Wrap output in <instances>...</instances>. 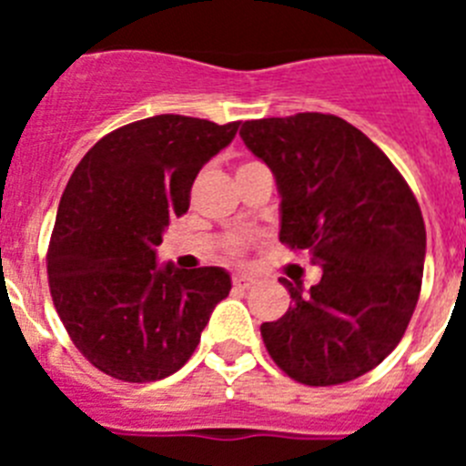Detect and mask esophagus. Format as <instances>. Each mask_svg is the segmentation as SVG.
I'll list each match as a JSON object with an SVG mask.
<instances>
[{
  "instance_id": "obj_1",
  "label": "esophagus",
  "mask_w": 466,
  "mask_h": 466,
  "mask_svg": "<svg viewBox=\"0 0 466 466\" xmlns=\"http://www.w3.org/2000/svg\"><path fill=\"white\" fill-rule=\"evenodd\" d=\"M233 284H236V289H249L254 284V278H249V275H236Z\"/></svg>"
}]
</instances>
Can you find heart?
Here are the masks:
<instances>
[{"instance_id":"obj_1","label":"heart","mask_w":466,"mask_h":466,"mask_svg":"<svg viewBox=\"0 0 466 466\" xmlns=\"http://www.w3.org/2000/svg\"><path fill=\"white\" fill-rule=\"evenodd\" d=\"M242 249H245V240H233V245H230V254H233V257H238Z\"/></svg>"}]
</instances>
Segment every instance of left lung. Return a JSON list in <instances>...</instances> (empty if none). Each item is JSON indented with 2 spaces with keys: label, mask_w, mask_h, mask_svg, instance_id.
I'll use <instances>...</instances> for the list:
<instances>
[{
  "label": "left lung",
  "mask_w": 466,
  "mask_h": 466,
  "mask_svg": "<svg viewBox=\"0 0 466 466\" xmlns=\"http://www.w3.org/2000/svg\"><path fill=\"white\" fill-rule=\"evenodd\" d=\"M240 137L273 170L279 242L322 279L279 282L294 306L261 336L275 364L310 387L355 380L399 345L418 306L427 233L406 179L361 130L306 111L245 121Z\"/></svg>",
  "instance_id": "obj_1"
}]
</instances>
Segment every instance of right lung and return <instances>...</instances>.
<instances>
[{
	"label": "right lung",
	"mask_w": 466,
	"mask_h": 466,
	"mask_svg": "<svg viewBox=\"0 0 466 466\" xmlns=\"http://www.w3.org/2000/svg\"><path fill=\"white\" fill-rule=\"evenodd\" d=\"M238 126L142 118L105 135L69 177L48 245V287L72 343L106 376L154 382L179 371L228 296L224 268H158L156 247Z\"/></svg>",
	"instance_id": "right-lung-1"
}]
</instances>
